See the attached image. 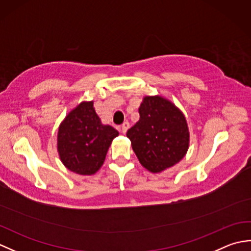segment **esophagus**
I'll return each mask as SVG.
<instances>
[{"mask_svg": "<svg viewBox=\"0 0 251 251\" xmlns=\"http://www.w3.org/2000/svg\"><path fill=\"white\" fill-rule=\"evenodd\" d=\"M129 129V123L128 122H125L124 123V124H123L122 126H121V131L123 132V134H126V132H127V130H128Z\"/></svg>", "mask_w": 251, "mask_h": 251, "instance_id": "esophagus-1", "label": "esophagus"}]
</instances>
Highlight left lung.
Here are the masks:
<instances>
[{"mask_svg": "<svg viewBox=\"0 0 251 251\" xmlns=\"http://www.w3.org/2000/svg\"><path fill=\"white\" fill-rule=\"evenodd\" d=\"M139 114L126 135L142 166L157 174L179 163L190 145L188 123L181 110L162 96H146Z\"/></svg>", "mask_w": 251, "mask_h": 251, "instance_id": "1", "label": "left lung"}]
</instances>
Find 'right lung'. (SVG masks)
Segmentation results:
<instances>
[{
  "mask_svg": "<svg viewBox=\"0 0 251 251\" xmlns=\"http://www.w3.org/2000/svg\"><path fill=\"white\" fill-rule=\"evenodd\" d=\"M117 136L119 131L101 123L94 101H82L69 112L58 128L60 161L73 173L95 175L103 165L106 152Z\"/></svg>",
  "mask_w": 251,
  "mask_h": 251,
  "instance_id": "obj_1",
  "label": "right lung"
}]
</instances>
